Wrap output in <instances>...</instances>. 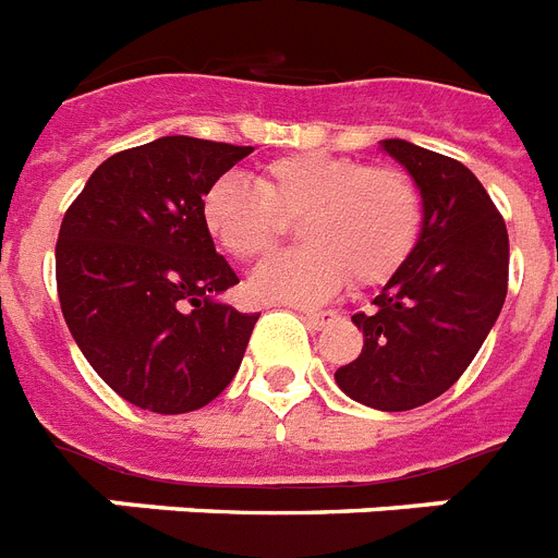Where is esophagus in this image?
Returning a JSON list of instances; mask_svg holds the SVG:
<instances>
[{
  "mask_svg": "<svg viewBox=\"0 0 558 558\" xmlns=\"http://www.w3.org/2000/svg\"><path fill=\"white\" fill-rule=\"evenodd\" d=\"M302 316H305V323L311 325L314 331H319L325 325L337 323V314H333V311H302Z\"/></svg>",
  "mask_w": 558,
  "mask_h": 558,
  "instance_id": "obj_1",
  "label": "esophagus"
}]
</instances>
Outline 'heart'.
<instances>
[{
  "label": "heart",
  "mask_w": 558,
  "mask_h": 558,
  "mask_svg": "<svg viewBox=\"0 0 558 558\" xmlns=\"http://www.w3.org/2000/svg\"><path fill=\"white\" fill-rule=\"evenodd\" d=\"M293 218L307 244L265 262L251 291L267 302L311 305L349 279L356 288L389 282L421 239L423 195L403 169L325 153L267 160L256 186L216 178L202 195L207 233L242 262L274 253Z\"/></svg>",
  "instance_id": "b5f03b06"
}]
</instances>
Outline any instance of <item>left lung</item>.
Wrapping results in <instances>:
<instances>
[{
	"instance_id": "left-lung-1",
	"label": "left lung",
	"mask_w": 558,
	"mask_h": 558,
	"mask_svg": "<svg viewBox=\"0 0 558 558\" xmlns=\"http://www.w3.org/2000/svg\"><path fill=\"white\" fill-rule=\"evenodd\" d=\"M423 195L412 256L354 314L363 351L333 380L351 400L405 412L440 398L466 372L507 296L510 239L501 213L461 160L409 141H383Z\"/></svg>"
}]
</instances>
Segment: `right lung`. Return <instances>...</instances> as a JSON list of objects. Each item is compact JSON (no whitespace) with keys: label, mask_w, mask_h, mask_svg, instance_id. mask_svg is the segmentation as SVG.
Listing matches in <instances>:
<instances>
[{"label":"right lung","mask_w":558,"mask_h":558,"mask_svg":"<svg viewBox=\"0 0 558 558\" xmlns=\"http://www.w3.org/2000/svg\"><path fill=\"white\" fill-rule=\"evenodd\" d=\"M253 146L167 135L102 160L57 239L71 337L106 386L158 414L216 400L258 314L216 296L239 282L202 221V195Z\"/></svg>","instance_id":"1"}]
</instances>
